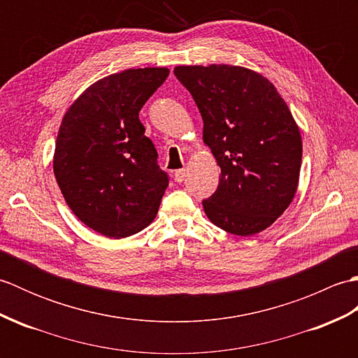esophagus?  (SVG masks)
Masks as SVG:
<instances>
[{"mask_svg":"<svg viewBox=\"0 0 358 358\" xmlns=\"http://www.w3.org/2000/svg\"><path fill=\"white\" fill-rule=\"evenodd\" d=\"M185 178H186V169H180L175 172V181L181 183V181H185Z\"/></svg>","mask_w":358,"mask_h":358,"instance_id":"obj_1","label":"esophagus"}]
</instances>
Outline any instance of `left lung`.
Returning a JSON list of instances; mask_svg holds the SVG:
<instances>
[{
	"instance_id": "left-lung-1",
	"label": "left lung",
	"mask_w": 358,
	"mask_h": 358,
	"mask_svg": "<svg viewBox=\"0 0 358 358\" xmlns=\"http://www.w3.org/2000/svg\"><path fill=\"white\" fill-rule=\"evenodd\" d=\"M203 118V141L222 169L204 212L223 231L249 237L292 203L301 135L286 101L262 73L229 64L177 66Z\"/></svg>"
}]
</instances>
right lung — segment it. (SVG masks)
Returning a JSON list of instances; mask_svg holds the SVG:
<instances>
[{
	"label": "right lung",
	"instance_id": "add662e5",
	"mask_svg": "<svg viewBox=\"0 0 358 358\" xmlns=\"http://www.w3.org/2000/svg\"><path fill=\"white\" fill-rule=\"evenodd\" d=\"M167 75V67L112 73L90 85L62 120L57 183L73 214L104 237H131L157 217L167 175L138 112Z\"/></svg>",
	"mask_w": 358,
	"mask_h": 358
}]
</instances>
